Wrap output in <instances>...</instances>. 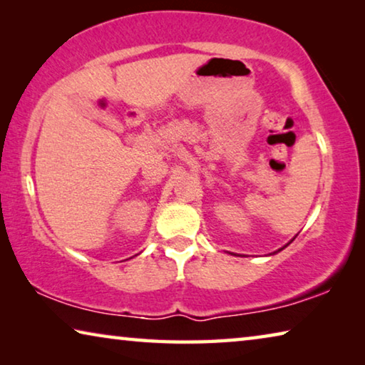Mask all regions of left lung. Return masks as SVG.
Masks as SVG:
<instances>
[{
    "mask_svg": "<svg viewBox=\"0 0 365 365\" xmlns=\"http://www.w3.org/2000/svg\"><path fill=\"white\" fill-rule=\"evenodd\" d=\"M283 248H287V246H283ZM283 248H282V250H283ZM282 250H279V251H282ZM275 252H277V251H275Z\"/></svg>",
    "mask_w": 365,
    "mask_h": 365,
    "instance_id": "8db88e82",
    "label": "left lung"
}]
</instances>
